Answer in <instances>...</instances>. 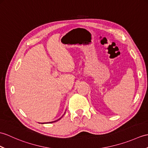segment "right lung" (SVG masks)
Instances as JSON below:
<instances>
[{
	"label": "right lung",
	"mask_w": 148,
	"mask_h": 148,
	"mask_svg": "<svg viewBox=\"0 0 148 148\" xmlns=\"http://www.w3.org/2000/svg\"><path fill=\"white\" fill-rule=\"evenodd\" d=\"M62 118V116H61V117L60 118V119H58V120H57V121H53V122H49V123H52V122H56V121H58V120H60V119Z\"/></svg>",
	"instance_id": "obj_1"
}]
</instances>
